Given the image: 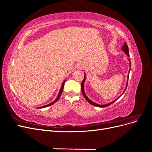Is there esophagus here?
Returning a JSON list of instances; mask_svg holds the SVG:
<instances>
[{
  "instance_id": "esophagus-1",
  "label": "esophagus",
  "mask_w": 152,
  "mask_h": 152,
  "mask_svg": "<svg viewBox=\"0 0 152 152\" xmlns=\"http://www.w3.org/2000/svg\"><path fill=\"white\" fill-rule=\"evenodd\" d=\"M84 68H85V66L82 63H79L77 65V68L80 69V70H83V69H84Z\"/></svg>"
}]
</instances>
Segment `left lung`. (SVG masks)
Here are the masks:
<instances>
[{
	"instance_id": "8db88e82",
	"label": "left lung",
	"mask_w": 152,
	"mask_h": 152,
	"mask_svg": "<svg viewBox=\"0 0 152 152\" xmlns=\"http://www.w3.org/2000/svg\"><path fill=\"white\" fill-rule=\"evenodd\" d=\"M122 50H123V51L128 56H129V49H128V46H127V44L125 42L124 43V45L122 46ZM129 65H130V67H131V61H130V60H129ZM129 72H130V69H129ZM129 74H128V76H127V84H126V89H125V90L124 91V92H123V93L121 94V95H122L124 93V92H125V91H126V88H127V83H128V79H129ZM86 75L84 74V79H83V80H82V84H81V91H82V94H83V96H84V98L86 99V100L87 101V102H88L90 104H93V105H94V106H96V107H101V108H103V107H108V106H110V104H112V103H113L115 102V101H117L119 98L121 97V96H119V97H118L116 99H115L114 101H113V102H110V103H107V104H97V103H94V102H93V101H91L88 97H87V96H86V93H85V91H84V82H85V80H86Z\"/></svg>"
}]
</instances>
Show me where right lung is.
Returning <instances> with one entry per match:
<instances>
[{"instance_id": "add662e5", "label": "right lung", "mask_w": 152, "mask_h": 152, "mask_svg": "<svg viewBox=\"0 0 152 152\" xmlns=\"http://www.w3.org/2000/svg\"><path fill=\"white\" fill-rule=\"evenodd\" d=\"M65 82H66V80H65L63 81V82L62 83V84H61V89H60V90H59V94H58V96H57V98H56V99H55L54 102H53L52 103H49V104H47V105H44V106H42V107H38L37 108H45V107H49V106H50V105H52V104H53L54 103H56V102H58V101L59 100V98H60V96H61V93H62V91H63V87H64V85H65Z\"/></svg>"}]
</instances>
